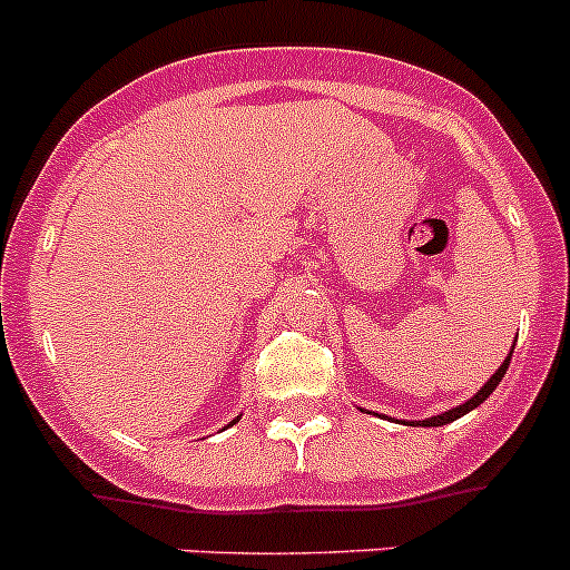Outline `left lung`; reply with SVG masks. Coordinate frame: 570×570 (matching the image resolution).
<instances>
[{
    "mask_svg": "<svg viewBox=\"0 0 570 570\" xmlns=\"http://www.w3.org/2000/svg\"><path fill=\"white\" fill-rule=\"evenodd\" d=\"M515 340H518V336H515ZM512 351H515V345L510 347V353H507V358H504V362H501V367L495 370L493 375H490V379H488V384H484L482 390L476 392V395H473V397H468V401H465V403H460V406L449 409V412H443V414H434V417H425V420H409V425H425V429H432V425H445V423H454V420H460L462 414L473 412V409H476L479 403H484V401H488V397H490V392H493L495 386H499V381L504 379L507 367H510Z\"/></svg>",
    "mask_w": 570,
    "mask_h": 570,
    "instance_id": "8db88e82",
    "label": "left lung"
}]
</instances>
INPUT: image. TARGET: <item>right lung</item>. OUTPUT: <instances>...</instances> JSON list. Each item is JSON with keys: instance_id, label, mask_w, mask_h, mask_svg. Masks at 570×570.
Instances as JSON below:
<instances>
[{"instance_id": "right-lung-1", "label": "right lung", "mask_w": 570, "mask_h": 570, "mask_svg": "<svg viewBox=\"0 0 570 570\" xmlns=\"http://www.w3.org/2000/svg\"><path fill=\"white\" fill-rule=\"evenodd\" d=\"M239 417H242V414H236V417H234V420H230V423H228V425H234V423H239Z\"/></svg>"}]
</instances>
